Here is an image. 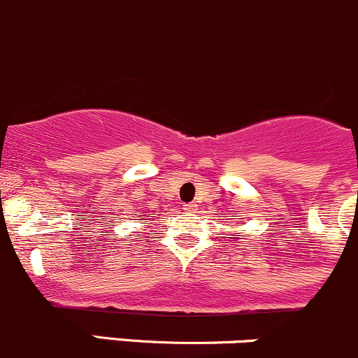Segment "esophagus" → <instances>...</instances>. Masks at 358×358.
Listing matches in <instances>:
<instances>
[{"label":"esophagus","mask_w":358,"mask_h":358,"mask_svg":"<svg viewBox=\"0 0 358 358\" xmlns=\"http://www.w3.org/2000/svg\"><path fill=\"white\" fill-rule=\"evenodd\" d=\"M185 211L196 213L197 211V204H194V202H190V204H185Z\"/></svg>","instance_id":"1"}]
</instances>
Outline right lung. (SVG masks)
<instances>
[{
    "label": "right lung",
    "mask_w": 358,
    "mask_h": 358,
    "mask_svg": "<svg viewBox=\"0 0 358 358\" xmlns=\"http://www.w3.org/2000/svg\"><path fill=\"white\" fill-rule=\"evenodd\" d=\"M142 218H143V216H142Z\"/></svg>",
    "instance_id": "add662e5"
}]
</instances>
